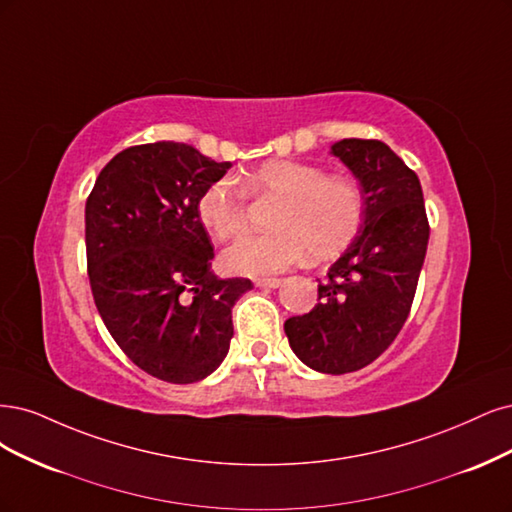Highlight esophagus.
<instances>
[{
  "mask_svg": "<svg viewBox=\"0 0 512 512\" xmlns=\"http://www.w3.org/2000/svg\"><path fill=\"white\" fill-rule=\"evenodd\" d=\"M280 283H283L280 278H257L255 280V285L263 287V289H276V287H280Z\"/></svg>",
  "mask_w": 512,
  "mask_h": 512,
  "instance_id": "1",
  "label": "esophagus"
}]
</instances>
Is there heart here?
I'll list each match as a JSON object with an SVG mask.
<instances>
[{"instance_id": "heart-1", "label": "heart", "mask_w": 512, "mask_h": 512, "mask_svg": "<svg viewBox=\"0 0 512 512\" xmlns=\"http://www.w3.org/2000/svg\"><path fill=\"white\" fill-rule=\"evenodd\" d=\"M257 200L276 197L266 234L242 236L223 251V266L244 276L283 272L308 251L310 259L338 255L355 238L364 197L349 176L325 174L323 168L293 159H270L242 178ZM197 217L212 236L229 240L246 225V195L223 178L204 189Z\"/></svg>"}]
</instances>
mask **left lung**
Returning a JSON list of instances; mask_svg holds the SVG:
<instances>
[{
    "label": "left lung",
    "instance_id": "left-lung-1",
    "mask_svg": "<svg viewBox=\"0 0 512 512\" xmlns=\"http://www.w3.org/2000/svg\"><path fill=\"white\" fill-rule=\"evenodd\" d=\"M359 180L364 214L349 249L319 280V304L285 321L293 353L325 374L366 368L400 334L430 240L417 174L381 140L332 144Z\"/></svg>",
    "mask_w": 512,
    "mask_h": 512
}]
</instances>
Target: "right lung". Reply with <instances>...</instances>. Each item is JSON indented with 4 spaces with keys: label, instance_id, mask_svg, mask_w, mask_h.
I'll use <instances>...</instances> for the list:
<instances>
[{
    "label": "right lung",
    "instance_id": "add662e5",
    "mask_svg": "<svg viewBox=\"0 0 512 512\" xmlns=\"http://www.w3.org/2000/svg\"><path fill=\"white\" fill-rule=\"evenodd\" d=\"M232 168L183 142L129 146L85 206L91 291L110 336L159 381L197 383L221 366L249 278H219L197 200Z\"/></svg>",
    "mask_w": 512,
    "mask_h": 512
}]
</instances>
